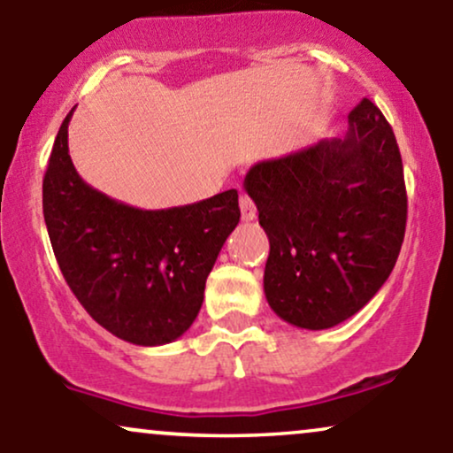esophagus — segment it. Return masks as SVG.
I'll return each instance as SVG.
<instances>
[{"label": "esophagus", "mask_w": 453, "mask_h": 453, "mask_svg": "<svg viewBox=\"0 0 453 453\" xmlns=\"http://www.w3.org/2000/svg\"><path fill=\"white\" fill-rule=\"evenodd\" d=\"M241 215L244 221H253L257 217L256 204H253V200L247 194L241 196Z\"/></svg>", "instance_id": "esophagus-1"}]
</instances>
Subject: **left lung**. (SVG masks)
I'll use <instances>...</instances> for the list:
<instances>
[{
    "label": "left lung",
    "instance_id": "1",
    "mask_svg": "<svg viewBox=\"0 0 453 453\" xmlns=\"http://www.w3.org/2000/svg\"><path fill=\"white\" fill-rule=\"evenodd\" d=\"M270 253L264 292L288 324L326 330L356 315L386 283L407 226L403 159L371 100L345 138H324L244 176Z\"/></svg>",
    "mask_w": 453,
    "mask_h": 453
}]
</instances>
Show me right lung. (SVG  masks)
<instances>
[{"label":"right lung","mask_w":453,"mask_h":453,"mask_svg":"<svg viewBox=\"0 0 453 453\" xmlns=\"http://www.w3.org/2000/svg\"><path fill=\"white\" fill-rule=\"evenodd\" d=\"M61 123L42 183L50 244L65 283L102 327L134 345L155 347L189 330L206 277L241 221L238 191L196 204L142 211L81 179Z\"/></svg>","instance_id":"right-lung-1"}]
</instances>
